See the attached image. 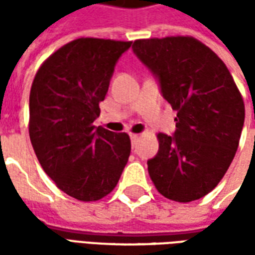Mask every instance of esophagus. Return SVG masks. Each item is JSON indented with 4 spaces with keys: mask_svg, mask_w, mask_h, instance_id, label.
I'll return each mask as SVG.
<instances>
[{
    "mask_svg": "<svg viewBox=\"0 0 255 255\" xmlns=\"http://www.w3.org/2000/svg\"><path fill=\"white\" fill-rule=\"evenodd\" d=\"M129 138H131L132 144H135L136 142H138V139L140 138V135H139V133H129Z\"/></svg>",
    "mask_w": 255,
    "mask_h": 255,
    "instance_id": "1",
    "label": "esophagus"
}]
</instances>
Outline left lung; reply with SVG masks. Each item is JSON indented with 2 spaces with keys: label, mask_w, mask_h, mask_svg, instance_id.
Listing matches in <instances>:
<instances>
[{
  "label": "left lung",
  "mask_w": 255,
  "mask_h": 255,
  "mask_svg": "<svg viewBox=\"0 0 255 255\" xmlns=\"http://www.w3.org/2000/svg\"><path fill=\"white\" fill-rule=\"evenodd\" d=\"M132 49L177 112L175 136L157 135L158 153L147 161L150 179L171 201L205 197L224 177L239 146L241 91L223 60L192 36L136 39Z\"/></svg>",
  "instance_id": "obj_1"
}]
</instances>
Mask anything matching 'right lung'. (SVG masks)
<instances>
[{
    "label": "right lung",
    "mask_w": 255,
    "mask_h": 255,
    "mask_svg": "<svg viewBox=\"0 0 255 255\" xmlns=\"http://www.w3.org/2000/svg\"><path fill=\"white\" fill-rule=\"evenodd\" d=\"M131 41L78 38L42 63L30 91L31 144L61 191L82 202L116 187L131 153L128 133L95 127L117 60Z\"/></svg>",
    "instance_id": "1"
}]
</instances>
